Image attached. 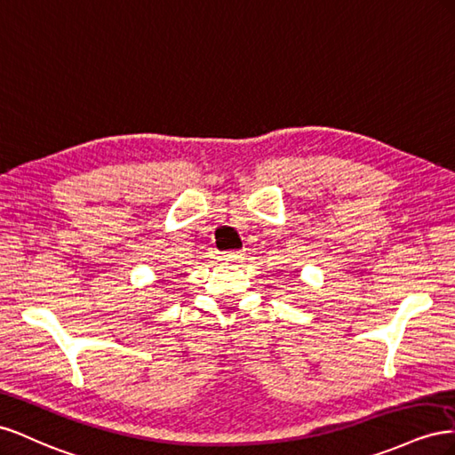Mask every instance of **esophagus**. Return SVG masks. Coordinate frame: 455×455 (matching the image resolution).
I'll use <instances>...</instances> for the list:
<instances>
[{
	"instance_id": "esophagus-1",
	"label": "esophagus",
	"mask_w": 455,
	"mask_h": 455,
	"mask_svg": "<svg viewBox=\"0 0 455 455\" xmlns=\"http://www.w3.org/2000/svg\"><path fill=\"white\" fill-rule=\"evenodd\" d=\"M243 255H245V253H243L242 250H238V251H227V253L220 255V261H227V263H238V261H242Z\"/></svg>"
}]
</instances>
